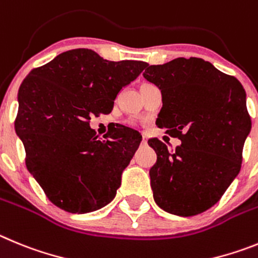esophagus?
Wrapping results in <instances>:
<instances>
[{
	"label": "esophagus",
	"instance_id": "esophagus-1",
	"mask_svg": "<svg viewBox=\"0 0 258 258\" xmlns=\"http://www.w3.org/2000/svg\"><path fill=\"white\" fill-rule=\"evenodd\" d=\"M146 143H148V139H146V136H144L143 141H141V144H143V145H146Z\"/></svg>",
	"mask_w": 258,
	"mask_h": 258
}]
</instances>
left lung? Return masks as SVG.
<instances>
[{
  "label": "left lung",
  "instance_id": "obj_1",
  "mask_svg": "<svg viewBox=\"0 0 258 258\" xmlns=\"http://www.w3.org/2000/svg\"><path fill=\"white\" fill-rule=\"evenodd\" d=\"M145 80L162 91L157 126L181 140L173 152L158 139L150 168L155 203L166 212L196 216L221 199L240 171L250 131L245 91L235 77L199 57L146 66Z\"/></svg>",
  "mask_w": 258,
  "mask_h": 258
}]
</instances>
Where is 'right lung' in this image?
<instances>
[{
	"label": "right lung",
	"instance_id": "add662e5",
	"mask_svg": "<svg viewBox=\"0 0 258 258\" xmlns=\"http://www.w3.org/2000/svg\"><path fill=\"white\" fill-rule=\"evenodd\" d=\"M145 67L144 61H109L89 48H76L24 78L15 131L24 144L28 171L56 207L87 213L113 201L141 136L117 126L97 139L90 119L112 112L118 92Z\"/></svg>",
	"mask_w": 258,
	"mask_h": 258
}]
</instances>
